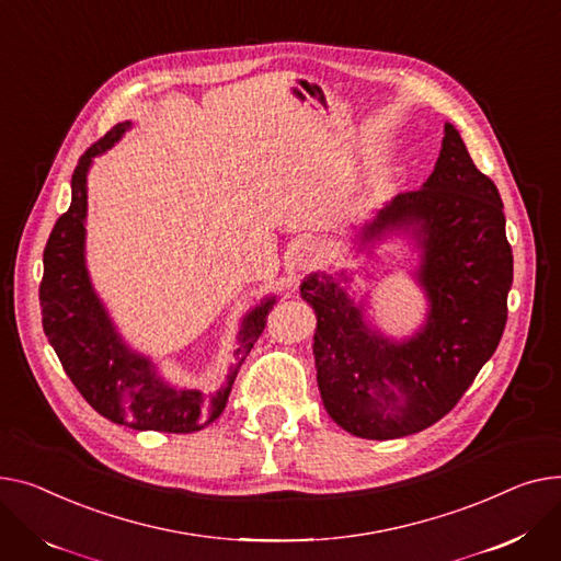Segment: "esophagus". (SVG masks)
I'll return each mask as SVG.
<instances>
[{
    "instance_id": "1",
    "label": "esophagus",
    "mask_w": 561,
    "mask_h": 561,
    "mask_svg": "<svg viewBox=\"0 0 561 561\" xmlns=\"http://www.w3.org/2000/svg\"><path fill=\"white\" fill-rule=\"evenodd\" d=\"M323 257H325V253L319 242H304L299 249H296V267H299L301 272H310L317 265H321Z\"/></svg>"
}]
</instances>
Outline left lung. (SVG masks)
<instances>
[{
    "label": "left lung",
    "instance_id": "left-lung-1",
    "mask_svg": "<svg viewBox=\"0 0 561 561\" xmlns=\"http://www.w3.org/2000/svg\"><path fill=\"white\" fill-rule=\"evenodd\" d=\"M410 230L427 310L421 331L391 342L365 321L328 274H310L301 296L314 308L317 382L325 412L362 439H399L446 416L496 351L512 287L514 257L499 187L469 156L453 124L444 126L435 172L401 192L359 230V244Z\"/></svg>",
    "mask_w": 561,
    "mask_h": 561
}]
</instances>
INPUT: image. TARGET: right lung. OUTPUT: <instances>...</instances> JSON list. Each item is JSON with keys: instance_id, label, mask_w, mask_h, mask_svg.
Segmentation results:
<instances>
[{"instance_id": "1", "label": "right lung", "mask_w": 561, "mask_h": 561, "mask_svg": "<svg viewBox=\"0 0 561 561\" xmlns=\"http://www.w3.org/2000/svg\"><path fill=\"white\" fill-rule=\"evenodd\" d=\"M128 126L130 122L113 126L77 162L72 204L54 224L43 255V328L65 374L92 410L134 431L194 433L224 412L238 369L265 331L276 299L270 296L244 317L240 348L236 351L238 365L230 369L226 385L217 393L179 389L164 382L149 357L134 353L122 342L85 270V213L92 158L111 149Z\"/></svg>"}]
</instances>
